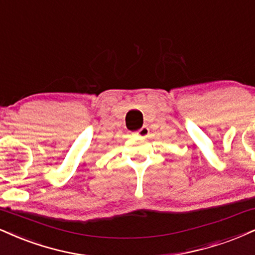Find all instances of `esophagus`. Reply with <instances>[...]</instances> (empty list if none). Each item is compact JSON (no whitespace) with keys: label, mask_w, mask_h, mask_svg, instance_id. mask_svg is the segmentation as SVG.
<instances>
[{"label":"esophagus","mask_w":255,"mask_h":255,"mask_svg":"<svg viewBox=\"0 0 255 255\" xmlns=\"http://www.w3.org/2000/svg\"><path fill=\"white\" fill-rule=\"evenodd\" d=\"M148 134H149V128L146 127V126H143L142 128H140V129L136 131L135 135L140 136V137H146V136H148Z\"/></svg>","instance_id":"obj_1"}]
</instances>
